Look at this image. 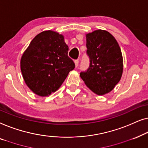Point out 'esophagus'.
Wrapping results in <instances>:
<instances>
[{
    "mask_svg": "<svg viewBox=\"0 0 148 148\" xmlns=\"http://www.w3.org/2000/svg\"><path fill=\"white\" fill-rule=\"evenodd\" d=\"M74 63H75V66H76V67H78V64H79L78 60H74Z\"/></svg>",
    "mask_w": 148,
    "mask_h": 148,
    "instance_id": "1",
    "label": "esophagus"
}]
</instances>
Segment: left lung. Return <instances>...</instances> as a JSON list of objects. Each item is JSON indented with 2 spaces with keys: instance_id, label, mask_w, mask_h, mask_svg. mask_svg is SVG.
Segmentation results:
<instances>
[{
  "instance_id": "8db88e82",
  "label": "left lung",
  "mask_w": 148,
  "mask_h": 148,
  "mask_svg": "<svg viewBox=\"0 0 148 148\" xmlns=\"http://www.w3.org/2000/svg\"><path fill=\"white\" fill-rule=\"evenodd\" d=\"M86 47L90 64L80 76L92 92L98 95L107 94L122 76L123 57L119 45L111 33L99 29L86 35Z\"/></svg>"
}]
</instances>
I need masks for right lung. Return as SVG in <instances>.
I'll return each instance as SVG.
<instances>
[{"label": "right lung", "instance_id": "obj_1", "mask_svg": "<svg viewBox=\"0 0 148 148\" xmlns=\"http://www.w3.org/2000/svg\"><path fill=\"white\" fill-rule=\"evenodd\" d=\"M68 52L63 35L52 31L41 32L31 41L22 56L21 69L33 92L46 97L60 88L75 68Z\"/></svg>", "mask_w": 148, "mask_h": 148}]
</instances>
